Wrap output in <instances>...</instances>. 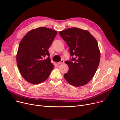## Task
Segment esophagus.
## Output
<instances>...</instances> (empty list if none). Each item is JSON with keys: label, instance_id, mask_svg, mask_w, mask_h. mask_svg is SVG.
Returning <instances> with one entry per match:
<instances>
[{"label": "esophagus", "instance_id": "1", "mask_svg": "<svg viewBox=\"0 0 120 120\" xmlns=\"http://www.w3.org/2000/svg\"><path fill=\"white\" fill-rule=\"evenodd\" d=\"M64 63V61L63 60H62L60 62H58L57 63L58 64H63Z\"/></svg>", "mask_w": 120, "mask_h": 120}]
</instances>
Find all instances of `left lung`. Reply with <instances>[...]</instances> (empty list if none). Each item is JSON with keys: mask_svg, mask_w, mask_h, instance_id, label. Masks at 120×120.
<instances>
[{"mask_svg": "<svg viewBox=\"0 0 120 120\" xmlns=\"http://www.w3.org/2000/svg\"><path fill=\"white\" fill-rule=\"evenodd\" d=\"M69 47L72 58L65 61L69 67L64 77L70 85L83 86L93 77L99 65L101 53L95 38L86 30L69 28L59 32Z\"/></svg>", "mask_w": 120, "mask_h": 120, "instance_id": "obj_1", "label": "left lung"}]
</instances>
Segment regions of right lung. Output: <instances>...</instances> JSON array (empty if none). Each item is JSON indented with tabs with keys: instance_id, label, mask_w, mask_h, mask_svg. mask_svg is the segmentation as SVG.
Listing matches in <instances>:
<instances>
[{
	"instance_id": "add662e5",
	"label": "right lung",
	"mask_w": 120,
	"mask_h": 120,
	"mask_svg": "<svg viewBox=\"0 0 120 120\" xmlns=\"http://www.w3.org/2000/svg\"><path fill=\"white\" fill-rule=\"evenodd\" d=\"M57 31L40 27L29 31L21 40L17 63L22 77L28 82L38 84L46 80L54 68L48 51ZM48 56L45 60L44 57Z\"/></svg>"
}]
</instances>
